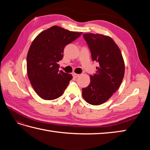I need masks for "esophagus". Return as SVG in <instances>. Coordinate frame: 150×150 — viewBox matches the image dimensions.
<instances>
[{
    "mask_svg": "<svg viewBox=\"0 0 150 150\" xmlns=\"http://www.w3.org/2000/svg\"><path fill=\"white\" fill-rule=\"evenodd\" d=\"M73 76L74 77H75V78H77V77H79V74H77V73H73Z\"/></svg>",
    "mask_w": 150,
    "mask_h": 150,
    "instance_id": "34e87169",
    "label": "esophagus"
}]
</instances>
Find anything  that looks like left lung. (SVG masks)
<instances>
[{"label": "left lung", "mask_w": 150, "mask_h": 150, "mask_svg": "<svg viewBox=\"0 0 150 150\" xmlns=\"http://www.w3.org/2000/svg\"><path fill=\"white\" fill-rule=\"evenodd\" d=\"M93 61L99 64L96 73L90 75V84L82 88V97L88 103L100 105L119 88L124 75V62L119 47L111 37L101 34L84 33Z\"/></svg>", "instance_id": "1"}]
</instances>
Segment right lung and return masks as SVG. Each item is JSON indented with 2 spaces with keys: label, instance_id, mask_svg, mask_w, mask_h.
Instances as JSON below:
<instances>
[{
  "label": "right lung",
  "instance_id": "1",
  "mask_svg": "<svg viewBox=\"0 0 150 150\" xmlns=\"http://www.w3.org/2000/svg\"><path fill=\"white\" fill-rule=\"evenodd\" d=\"M74 32L54 26L39 33L31 43L27 55V72L31 84L44 100H54L64 93L73 77L59 71L66 45L80 37Z\"/></svg>",
  "mask_w": 150,
  "mask_h": 150
}]
</instances>
